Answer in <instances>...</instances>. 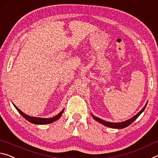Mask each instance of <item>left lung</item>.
Segmentation results:
<instances>
[{"label":"left lung","mask_w":158,"mask_h":158,"mask_svg":"<svg viewBox=\"0 0 158 158\" xmlns=\"http://www.w3.org/2000/svg\"><path fill=\"white\" fill-rule=\"evenodd\" d=\"M146 105H147V103L144 106V107L142 108V109L139 111V112L136 115H134V117H132L130 119H129V120H127L124 121V122H122V123H109V122H106V121H105V120H102V119H100L99 118L96 117V116L93 115L92 114V116L95 120L97 121V122L100 123L101 124H102V125H103L108 127L115 128V129H123V128H125V127H127L130 125H131V124L141 114V113L144 110L145 108L146 107Z\"/></svg>","instance_id":"left-lung-1"}]
</instances>
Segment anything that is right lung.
<instances>
[{
	"label": "right lung",
	"instance_id": "add662e5",
	"mask_svg": "<svg viewBox=\"0 0 158 158\" xmlns=\"http://www.w3.org/2000/svg\"><path fill=\"white\" fill-rule=\"evenodd\" d=\"M14 106L15 107V108L17 110L18 112H19L21 115H22L23 117H24L26 120H28V122L33 123V124H36V125H45V124H50L52 123L53 122H55V121L57 120L58 119L61 117L62 113H63L64 109L62 110L60 113H59L58 115H56L55 117H52V118H36V117H31V116H29L27 114H25L24 113H23L22 110H20L19 108H18L16 106L15 104Z\"/></svg>",
	"mask_w": 158,
	"mask_h": 158
}]
</instances>
